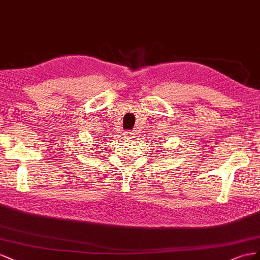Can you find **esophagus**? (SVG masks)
Listing matches in <instances>:
<instances>
[{
  "instance_id": "obj_1",
  "label": "esophagus",
  "mask_w": 260,
  "mask_h": 260,
  "mask_svg": "<svg viewBox=\"0 0 260 260\" xmlns=\"http://www.w3.org/2000/svg\"><path fill=\"white\" fill-rule=\"evenodd\" d=\"M124 137H125V138H133V137H134V133L124 132Z\"/></svg>"
}]
</instances>
